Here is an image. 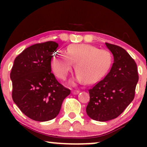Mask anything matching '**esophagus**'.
Instances as JSON below:
<instances>
[{"mask_svg": "<svg viewBox=\"0 0 147 147\" xmlns=\"http://www.w3.org/2000/svg\"><path fill=\"white\" fill-rule=\"evenodd\" d=\"M71 92L73 94H75V95H76V94H78L80 93V91L79 90H73Z\"/></svg>", "mask_w": 147, "mask_h": 147, "instance_id": "1", "label": "esophagus"}]
</instances>
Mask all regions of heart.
Segmentation results:
<instances>
[{"instance_id":"1","label":"heart","mask_w":147,"mask_h":147,"mask_svg":"<svg viewBox=\"0 0 147 147\" xmlns=\"http://www.w3.org/2000/svg\"><path fill=\"white\" fill-rule=\"evenodd\" d=\"M66 54L57 52L51 60L52 71L61 80L67 78L73 67V62H76L75 70L78 74L75 82L81 84L86 81L88 84L98 82L106 75L112 65L109 51L88 44L69 45Z\"/></svg>"}]
</instances>
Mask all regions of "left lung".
I'll use <instances>...</instances> for the list:
<instances>
[{"instance_id":"8db88e82","label":"left lung","mask_w":147,"mask_h":147,"mask_svg":"<svg viewBox=\"0 0 147 147\" xmlns=\"http://www.w3.org/2000/svg\"><path fill=\"white\" fill-rule=\"evenodd\" d=\"M114 63L105 78L89 90L86 113L92 119L104 122L117 118L134 98L138 81L136 63L119 46L106 43Z\"/></svg>"}]
</instances>
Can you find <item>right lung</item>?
Instances as JSON below:
<instances>
[{"label": "right lung", "instance_id": "1", "mask_svg": "<svg viewBox=\"0 0 147 147\" xmlns=\"http://www.w3.org/2000/svg\"><path fill=\"white\" fill-rule=\"evenodd\" d=\"M57 47L56 42L47 41L27 47L15 58L10 74L14 102L35 121L55 118L70 94L51 72L52 54Z\"/></svg>", "mask_w": 147, "mask_h": 147}]
</instances>
